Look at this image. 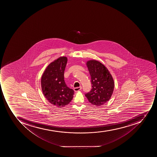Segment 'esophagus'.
<instances>
[{
	"label": "esophagus",
	"instance_id": "esophagus-1",
	"mask_svg": "<svg viewBox=\"0 0 157 157\" xmlns=\"http://www.w3.org/2000/svg\"><path fill=\"white\" fill-rule=\"evenodd\" d=\"M82 86L78 87L75 88L74 91L75 92L78 91L82 90Z\"/></svg>",
	"mask_w": 157,
	"mask_h": 157
}]
</instances>
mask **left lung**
<instances>
[{
  "label": "left lung",
  "instance_id": "obj_1",
  "mask_svg": "<svg viewBox=\"0 0 157 157\" xmlns=\"http://www.w3.org/2000/svg\"><path fill=\"white\" fill-rule=\"evenodd\" d=\"M91 76L92 89L85 94L88 101L99 106L106 103L113 95L114 82L108 69L97 60H89L86 63Z\"/></svg>",
  "mask_w": 157,
  "mask_h": 157
}]
</instances>
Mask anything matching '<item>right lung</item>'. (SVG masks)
Wrapping results in <instances>:
<instances>
[{
	"instance_id": "obj_1",
	"label": "right lung",
	"mask_w": 157,
	"mask_h": 157,
	"mask_svg": "<svg viewBox=\"0 0 157 157\" xmlns=\"http://www.w3.org/2000/svg\"><path fill=\"white\" fill-rule=\"evenodd\" d=\"M67 58L60 57L48 65L41 78L42 92L51 104L62 108L72 101L74 91L67 86L64 74Z\"/></svg>"
}]
</instances>
